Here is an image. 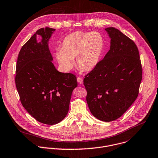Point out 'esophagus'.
Returning <instances> with one entry per match:
<instances>
[{"label": "esophagus", "mask_w": 158, "mask_h": 158, "mask_svg": "<svg viewBox=\"0 0 158 158\" xmlns=\"http://www.w3.org/2000/svg\"><path fill=\"white\" fill-rule=\"evenodd\" d=\"M77 81H78V83L79 84H80V85L83 84V79H82L81 77H80L77 78Z\"/></svg>", "instance_id": "34e87169"}]
</instances>
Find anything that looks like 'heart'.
I'll list each match as a JSON object with an SVG mask.
<instances>
[{
  "instance_id": "b5f03b06",
  "label": "heart",
  "mask_w": 158,
  "mask_h": 158,
  "mask_svg": "<svg viewBox=\"0 0 158 158\" xmlns=\"http://www.w3.org/2000/svg\"><path fill=\"white\" fill-rule=\"evenodd\" d=\"M105 48L103 35L98 31H76L67 35L61 49L56 50L55 57L64 72L70 71L73 61L80 70L90 71L99 64Z\"/></svg>"
}]
</instances>
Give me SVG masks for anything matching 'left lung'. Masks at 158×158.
<instances>
[{
  "instance_id": "8db88e82",
  "label": "left lung",
  "mask_w": 158,
  "mask_h": 158,
  "mask_svg": "<svg viewBox=\"0 0 158 158\" xmlns=\"http://www.w3.org/2000/svg\"><path fill=\"white\" fill-rule=\"evenodd\" d=\"M105 30L111 39L110 50L83 84L91 113L109 122L121 117L137 99L142 69L135 43L114 27Z\"/></svg>"
}]
</instances>
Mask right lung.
<instances>
[{
  "instance_id": "obj_1",
  "label": "right lung",
  "mask_w": 158,
  "mask_h": 158,
  "mask_svg": "<svg viewBox=\"0 0 158 158\" xmlns=\"http://www.w3.org/2000/svg\"><path fill=\"white\" fill-rule=\"evenodd\" d=\"M55 29H39L23 46L18 57L15 83L27 111L45 124L59 123L66 116L77 77L59 72L52 62L49 40ZM42 39L37 43L36 35Z\"/></svg>"
}]
</instances>
